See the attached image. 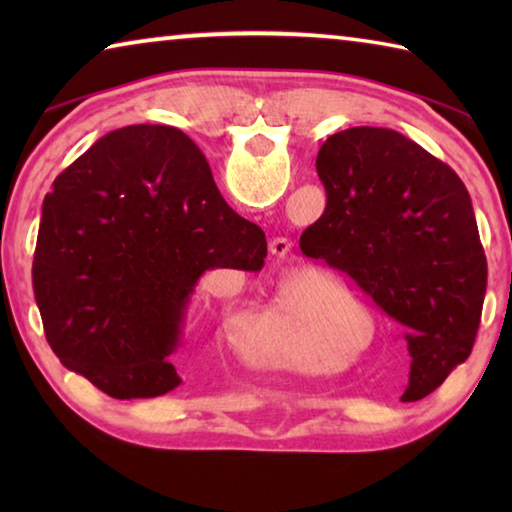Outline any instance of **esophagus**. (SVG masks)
<instances>
[{"label":"esophagus","mask_w":512,"mask_h":512,"mask_svg":"<svg viewBox=\"0 0 512 512\" xmlns=\"http://www.w3.org/2000/svg\"><path fill=\"white\" fill-rule=\"evenodd\" d=\"M291 239L289 237H275L273 241H271V253L275 255V257H287L289 253H291Z\"/></svg>","instance_id":"obj_1"}]
</instances>
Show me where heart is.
I'll return each instance as SVG.
<instances>
[{"mask_svg": "<svg viewBox=\"0 0 512 512\" xmlns=\"http://www.w3.org/2000/svg\"><path fill=\"white\" fill-rule=\"evenodd\" d=\"M325 311L327 300L318 287L305 293L287 284L266 309L241 318L237 348L255 366H307L311 334Z\"/></svg>", "mask_w": 512, "mask_h": 512, "instance_id": "heart-1", "label": "heart"}]
</instances>
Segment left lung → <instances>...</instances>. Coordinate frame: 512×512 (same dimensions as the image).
I'll return each mask as SVG.
<instances>
[{"mask_svg": "<svg viewBox=\"0 0 512 512\" xmlns=\"http://www.w3.org/2000/svg\"><path fill=\"white\" fill-rule=\"evenodd\" d=\"M316 169L327 207L302 232V253L404 327L411 370L400 400H422L470 357L481 323L488 262L470 194L449 164L388 128L329 135Z\"/></svg>", "mask_w": 512, "mask_h": 512, "instance_id": "left-lung-1", "label": "left lung"}]
</instances>
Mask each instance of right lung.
Masks as SVG:
<instances>
[{
    "mask_svg": "<svg viewBox=\"0 0 512 512\" xmlns=\"http://www.w3.org/2000/svg\"><path fill=\"white\" fill-rule=\"evenodd\" d=\"M264 257V230L223 201L203 151L178 128L137 124L54 180L33 293L65 368L117 400H142L183 384L171 354L201 277L259 271Z\"/></svg>",
    "mask_w": 512,
    "mask_h": 512,
    "instance_id": "right-lung-1",
    "label": "right lung"
}]
</instances>
